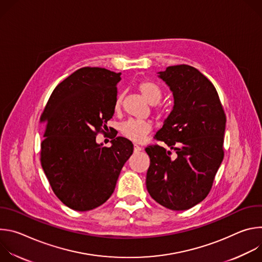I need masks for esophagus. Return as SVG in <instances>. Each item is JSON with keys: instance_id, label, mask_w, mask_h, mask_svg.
I'll return each mask as SVG.
<instances>
[{"instance_id": "1", "label": "esophagus", "mask_w": 262, "mask_h": 262, "mask_svg": "<svg viewBox=\"0 0 262 262\" xmlns=\"http://www.w3.org/2000/svg\"><path fill=\"white\" fill-rule=\"evenodd\" d=\"M142 150V147H140L139 145H134V151L135 152H139V151H141Z\"/></svg>"}]
</instances>
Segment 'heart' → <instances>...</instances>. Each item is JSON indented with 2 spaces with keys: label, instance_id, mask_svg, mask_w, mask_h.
I'll use <instances>...</instances> for the list:
<instances>
[{
  "label": "heart",
  "instance_id": "obj_1",
  "mask_svg": "<svg viewBox=\"0 0 262 262\" xmlns=\"http://www.w3.org/2000/svg\"><path fill=\"white\" fill-rule=\"evenodd\" d=\"M136 89L139 91L141 96L150 104H157L162 99V90L161 88L154 82L144 80L140 81ZM122 105V95H118L115 99L114 110L116 112L120 111ZM156 114L160 119H166L169 115V110L167 107H157ZM152 130V123L149 121H141V120H127L120 126V133L123 137L130 140L132 142L141 143L145 140L146 136Z\"/></svg>",
  "mask_w": 262,
  "mask_h": 262
}]
</instances>
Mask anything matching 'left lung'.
<instances>
[{
    "mask_svg": "<svg viewBox=\"0 0 262 262\" xmlns=\"http://www.w3.org/2000/svg\"><path fill=\"white\" fill-rule=\"evenodd\" d=\"M160 78L170 87L174 106L156 140L145 151L149 195L172 210L189 209L209 194L224 159L226 115L212 83L190 65L169 66Z\"/></svg>",
    "mask_w": 262,
    "mask_h": 262,
    "instance_id": "8db88e82",
    "label": "left lung"
}]
</instances>
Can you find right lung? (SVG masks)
I'll use <instances>...</instances> for the list:
<instances>
[{
    "mask_svg": "<svg viewBox=\"0 0 262 262\" xmlns=\"http://www.w3.org/2000/svg\"><path fill=\"white\" fill-rule=\"evenodd\" d=\"M120 74L100 67L78 69L54 89L41 114L40 163L53 192L71 209L103 204L133 155L134 145L125 138H113L111 147L95 141L114 115Z\"/></svg>",
    "mask_w": 262,
    "mask_h": 262,
    "instance_id": "1",
    "label": "right lung"
}]
</instances>
